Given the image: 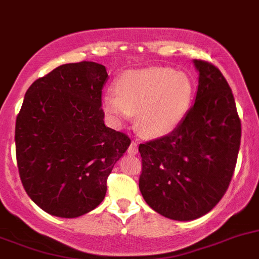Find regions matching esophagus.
I'll return each instance as SVG.
<instances>
[{
	"label": "esophagus",
	"instance_id": "obj_1",
	"mask_svg": "<svg viewBox=\"0 0 259 259\" xmlns=\"http://www.w3.org/2000/svg\"><path fill=\"white\" fill-rule=\"evenodd\" d=\"M127 153H129L130 156H135V154L138 153V144L133 142V143L130 144L129 149H127Z\"/></svg>",
	"mask_w": 259,
	"mask_h": 259
}]
</instances>
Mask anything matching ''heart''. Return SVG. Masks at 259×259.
<instances>
[{
	"label": "heart",
	"mask_w": 259,
	"mask_h": 259,
	"mask_svg": "<svg viewBox=\"0 0 259 259\" xmlns=\"http://www.w3.org/2000/svg\"><path fill=\"white\" fill-rule=\"evenodd\" d=\"M194 84L187 72L171 67L127 70L118 78L117 91L103 94V108L115 124L137 113V127L146 137H165L187 116Z\"/></svg>",
	"instance_id": "1"
}]
</instances>
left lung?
I'll return each mask as SVG.
<instances>
[{"mask_svg": "<svg viewBox=\"0 0 259 259\" xmlns=\"http://www.w3.org/2000/svg\"><path fill=\"white\" fill-rule=\"evenodd\" d=\"M194 103L166 137L139 144V189L152 209L176 221L208 213L224 197L240 147L241 124L228 81L216 66L193 60Z\"/></svg>", "mask_w": 259, "mask_h": 259, "instance_id": "1", "label": "left lung"}]
</instances>
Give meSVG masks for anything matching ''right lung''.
<instances>
[{"mask_svg":"<svg viewBox=\"0 0 259 259\" xmlns=\"http://www.w3.org/2000/svg\"><path fill=\"white\" fill-rule=\"evenodd\" d=\"M106 67L65 64L26 91L16 117L19 174L39 208L62 219L93 211L105 199L107 178L130 139L103 121Z\"/></svg>","mask_w":259,"mask_h":259,"instance_id":"right-lung-1","label":"right lung"}]
</instances>
